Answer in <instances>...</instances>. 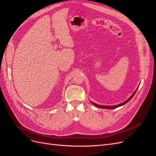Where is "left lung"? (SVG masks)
<instances>
[{
	"mask_svg": "<svg viewBox=\"0 0 156 156\" xmlns=\"http://www.w3.org/2000/svg\"><path fill=\"white\" fill-rule=\"evenodd\" d=\"M137 89L135 90V92L134 93H133V94H132L129 98L127 100H126L125 101H124V102H123V103H120V104H118V105H114V106H105V105H98V104H96V103H93V102H92V101H90L92 103H93V104L94 105H95L96 107H98V108H108V109H114V108H117V107H120V106H122V105H125V103H127L128 101H129L132 98V97L134 96V95L135 94V93H136V91H137Z\"/></svg>",
	"mask_w": 156,
	"mask_h": 156,
	"instance_id": "8db88e82",
	"label": "left lung"
}]
</instances>
